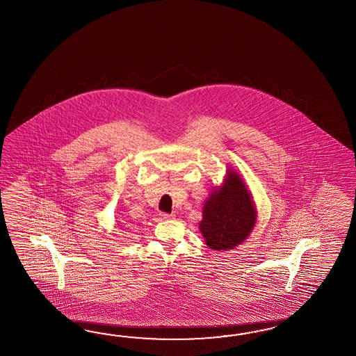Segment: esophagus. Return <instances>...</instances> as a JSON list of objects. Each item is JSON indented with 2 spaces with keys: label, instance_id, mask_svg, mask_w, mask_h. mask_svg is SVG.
I'll return each mask as SVG.
<instances>
[{
  "label": "esophagus",
  "instance_id": "34e87169",
  "mask_svg": "<svg viewBox=\"0 0 356 356\" xmlns=\"http://www.w3.org/2000/svg\"><path fill=\"white\" fill-rule=\"evenodd\" d=\"M159 216H161L162 220H171V218H174L175 215L174 213H165V212H161V213H159Z\"/></svg>",
  "mask_w": 356,
  "mask_h": 356
}]
</instances>
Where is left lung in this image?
<instances>
[{
	"instance_id": "left-lung-1",
	"label": "left lung",
	"mask_w": 356,
	"mask_h": 356,
	"mask_svg": "<svg viewBox=\"0 0 356 356\" xmlns=\"http://www.w3.org/2000/svg\"><path fill=\"white\" fill-rule=\"evenodd\" d=\"M256 222V209L251 194L235 172H229L224 186L211 194L204 207L200 233L206 244L216 251H226L242 243Z\"/></svg>"
}]
</instances>
